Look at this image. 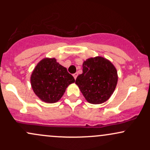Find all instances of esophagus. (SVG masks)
Here are the masks:
<instances>
[{
    "instance_id": "1",
    "label": "esophagus",
    "mask_w": 150,
    "mask_h": 150,
    "mask_svg": "<svg viewBox=\"0 0 150 150\" xmlns=\"http://www.w3.org/2000/svg\"><path fill=\"white\" fill-rule=\"evenodd\" d=\"M77 75H78V74H77V73H75L73 74V77H74V78L75 79V80H76V78H77Z\"/></svg>"
}]
</instances>
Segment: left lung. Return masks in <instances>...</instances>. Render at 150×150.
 <instances>
[{"label": "left lung", "mask_w": 150, "mask_h": 150, "mask_svg": "<svg viewBox=\"0 0 150 150\" xmlns=\"http://www.w3.org/2000/svg\"><path fill=\"white\" fill-rule=\"evenodd\" d=\"M82 73L75 84L89 103L98 104L109 99L114 92L118 75L116 68L106 58H91L82 64Z\"/></svg>", "instance_id": "left-lung-1"}]
</instances>
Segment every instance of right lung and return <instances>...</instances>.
Here are the masks:
<instances>
[{"label":"right lung","mask_w":150,"mask_h":150,"mask_svg":"<svg viewBox=\"0 0 150 150\" xmlns=\"http://www.w3.org/2000/svg\"><path fill=\"white\" fill-rule=\"evenodd\" d=\"M75 79L55 58H44L38 63L31 76L33 91L41 100L55 103L62 97Z\"/></svg>","instance_id":"add662e5"}]
</instances>
